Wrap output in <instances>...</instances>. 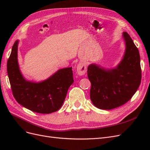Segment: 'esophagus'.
<instances>
[{"mask_svg": "<svg viewBox=\"0 0 150 150\" xmlns=\"http://www.w3.org/2000/svg\"><path fill=\"white\" fill-rule=\"evenodd\" d=\"M87 71V67L84 62H79L77 66V72L79 75H83Z\"/></svg>", "mask_w": 150, "mask_h": 150, "instance_id": "esophagus-1", "label": "esophagus"}]
</instances>
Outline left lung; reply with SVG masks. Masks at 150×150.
<instances>
[{
  "mask_svg": "<svg viewBox=\"0 0 150 150\" xmlns=\"http://www.w3.org/2000/svg\"><path fill=\"white\" fill-rule=\"evenodd\" d=\"M126 51L115 69L106 70L95 64L88 67L91 84V100L101 110H111L128 102L137 92L142 80L140 56L129 35L125 32Z\"/></svg>",
  "mask_w": 150,
  "mask_h": 150,
  "instance_id": "left-lung-1",
  "label": "left lung"
}]
</instances>
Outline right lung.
Masks as SVG:
<instances>
[{
  "instance_id": "right-lung-1",
  "label": "right lung",
  "mask_w": 150,
  "mask_h": 150,
  "mask_svg": "<svg viewBox=\"0 0 150 150\" xmlns=\"http://www.w3.org/2000/svg\"><path fill=\"white\" fill-rule=\"evenodd\" d=\"M18 40L13 44L7 69L13 96L18 103L40 114L59 110L67 90L73 83L72 67L59 70L46 81L36 83L26 81L19 71L17 62Z\"/></svg>"
}]
</instances>
